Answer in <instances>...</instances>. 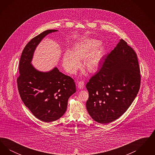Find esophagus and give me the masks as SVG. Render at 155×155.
Segmentation results:
<instances>
[{"instance_id": "obj_1", "label": "esophagus", "mask_w": 155, "mask_h": 155, "mask_svg": "<svg viewBox=\"0 0 155 155\" xmlns=\"http://www.w3.org/2000/svg\"><path fill=\"white\" fill-rule=\"evenodd\" d=\"M78 88L80 89H83L85 88V84H84V81H81L78 82Z\"/></svg>"}]
</instances>
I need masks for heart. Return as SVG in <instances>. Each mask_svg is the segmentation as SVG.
<instances>
[{"label":"heart","mask_w":155,"mask_h":155,"mask_svg":"<svg viewBox=\"0 0 155 155\" xmlns=\"http://www.w3.org/2000/svg\"><path fill=\"white\" fill-rule=\"evenodd\" d=\"M101 42L95 38H87L74 45L72 51L67 50L63 56V66L67 71L74 74L80 66V60L84 59V68L90 73L99 70L102 57Z\"/></svg>","instance_id":"heart-1"}]
</instances>
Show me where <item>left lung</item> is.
I'll return each instance as SVG.
<instances>
[{
    "label": "left lung",
    "mask_w": 155,
    "mask_h": 155,
    "mask_svg": "<svg viewBox=\"0 0 155 155\" xmlns=\"http://www.w3.org/2000/svg\"><path fill=\"white\" fill-rule=\"evenodd\" d=\"M140 69L137 54L123 39L106 55L99 71L86 85V107L95 121L108 124L121 116L140 90Z\"/></svg>",
    "instance_id": "left-lung-1"
}]
</instances>
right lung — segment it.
I'll list each match as a JSON object with an SVG mask.
<instances>
[{"label": "right lung", "instance_id": "1", "mask_svg": "<svg viewBox=\"0 0 155 155\" xmlns=\"http://www.w3.org/2000/svg\"><path fill=\"white\" fill-rule=\"evenodd\" d=\"M57 31H44L25 46L17 78V87L22 102L35 117L46 123L56 121L65 113L69 97L76 92L74 80L59 71L56 67L43 72L31 64L37 46L47 35Z\"/></svg>", "mask_w": 155, "mask_h": 155}]
</instances>
